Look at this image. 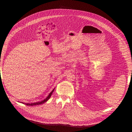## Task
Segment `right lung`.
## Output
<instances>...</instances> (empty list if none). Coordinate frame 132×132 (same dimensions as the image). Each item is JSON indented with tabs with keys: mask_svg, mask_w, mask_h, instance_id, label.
<instances>
[{
	"mask_svg": "<svg viewBox=\"0 0 132 132\" xmlns=\"http://www.w3.org/2000/svg\"><path fill=\"white\" fill-rule=\"evenodd\" d=\"M55 90V88H54V89L50 93L49 95H48V96L45 99H44L42 101H39V102H34V103H24V102H21L22 103H24L27 105H29V106H34V105H41L42 104H43L44 103H45V102H46L50 98V97H51L52 95V93L53 92V91H54Z\"/></svg>",
	"mask_w": 132,
	"mask_h": 132,
	"instance_id": "right-lung-1",
	"label": "right lung"
}]
</instances>
